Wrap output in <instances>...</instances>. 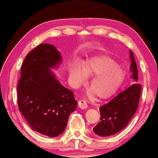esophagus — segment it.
Instances as JSON below:
<instances>
[{
    "label": "esophagus",
    "mask_w": 158,
    "mask_h": 158,
    "mask_svg": "<svg viewBox=\"0 0 158 158\" xmlns=\"http://www.w3.org/2000/svg\"><path fill=\"white\" fill-rule=\"evenodd\" d=\"M78 106H79V107L81 108V109H86L87 107L86 102L82 100V99L78 101Z\"/></svg>",
    "instance_id": "esophagus-1"
}]
</instances>
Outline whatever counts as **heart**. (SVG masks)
<instances>
[{
  "label": "heart",
  "instance_id": "1",
  "mask_svg": "<svg viewBox=\"0 0 158 158\" xmlns=\"http://www.w3.org/2000/svg\"><path fill=\"white\" fill-rule=\"evenodd\" d=\"M81 69L76 65L70 68V73L76 84H81L87 77H94L90 87L96 95L105 98L115 92L122 82L124 73L116 63L108 56H96L82 63ZM93 94V93H91Z\"/></svg>",
  "mask_w": 158,
  "mask_h": 158
}]
</instances>
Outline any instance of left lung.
<instances>
[{
  "label": "left lung",
  "instance_id": "obj_1",
  "mask_svg": "<svg viewBox=\"0 0 158 158\" xmlns=\"http://www.w3.org/2000/svg\"><path fill=\"white\" fill-rule=\"evenodd\" d=\"M131 60L130 69L131 77L138 82V70L133 52H130ZM141 94V85L134 83L125 90L102 104L99 108L100 121L93 128V131L99 136H110L123 130L136 111Z\"/></svg>",
  "mask_w": 158,
  "mask_h": 158
}]
</instances>
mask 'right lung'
I'll use <instances>...</instances> for the list:
<instances>
[{
	"label": "right lung",
	"mask_w": 158,
	"mask_h": 158,
	"mask_svg": "<svg viewBox=\"0 0 158 158\" xmlns=\"http://www.w3.org/2000/svg\"><path fill=\"white\" fill-rule=\"evenodd\" d=\"M61 60L54 45L37 46L24 60L17 87L19 110L34 131L48 137L64 131L77 103L73 93L61 85L49 69Z\"/></svg>",
	"instance_id": "1"
}]
</instances>
